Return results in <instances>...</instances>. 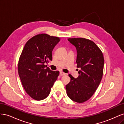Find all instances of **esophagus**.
I'll return each instance as SVG.
<instances>
[{"label": "esophagus", "instance_id": "obj_1", "mask_svg": "<svg viewBox=\"0 0 124 124\" xmlns=\"http://www.w3.org/2000/svg\"><path fill=\"white\" fill-rule=\"evenodd\" d=\"M59 75L61 76H65V73H63V72H60V73H59Z\"/></svg>", "mask_w": 124, "mask_h": 124}]
</instances>
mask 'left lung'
Masks as SVG:
<instances>
[{
  "label": "left lung",
  "instance_id": "8db88e82",
  "mask_svg": "<svg viewBox=\"0 0 124 124\" xmlns=\"http://www.w3.org/2000/svg\"><path fill=\"white\" fill-rule=\"evenodd\" d=\"M70 43L76 47V62L78 78L71 74L69 83L66 86L69 98L78 103H83L93 95L102 79L104 60L100 48L93 41L85 38H69Z\"/></svg>",
  "mask_w": 124,
  "mask_h": 124
}]
</instances>
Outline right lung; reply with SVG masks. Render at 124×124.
Listing matches in <instances>:
<instances>
[{
    "label": "right lung",
    "mask_w": 124,
    "mask_h": 124,
    "mask_svg": "<svg viewBox=\"0 0 124 124\" xmlns=\"http://www.w3.org/2000/svg\"><path fill=\"white\" fill-rule=\"evenodd\" d=\"M58 37L42 33L30 39L25 44L18 63L22 84L33 99L42 100L49 95L59 72L45 65L52 60V52L60 41Z\"/></svg>",
    "instance_id": "add662e5"
}]
</instances>
